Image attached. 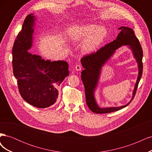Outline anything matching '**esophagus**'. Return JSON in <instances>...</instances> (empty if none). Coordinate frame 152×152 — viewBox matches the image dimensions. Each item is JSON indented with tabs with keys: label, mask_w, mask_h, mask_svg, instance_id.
I'll list each match as a JSON object with an SVG mask.
<instances>
[{
	"label": "esophagus",
	"mask_w": 152,
	"mask_h": 152,
	"mask_svg": "<svg viewBox=\"0 0 152 152\" xmlns=\"http://www.w3.org/2000/svg\"><path fill=\"white\" fill-rule=\"evenodd\" d=\"M75 70H76L77 71H80V70H82V66H81V65H77L75 66Z\"/></svg>",
	"instance_id": "obj_1"
}]
</instances>
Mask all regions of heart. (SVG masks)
<instances>
[{"mask_svg":"<svg viewBox=\"0 0 152 152\" xmlns=\"http://www.w3.org/2000/svg\"><path fill=\"white\" fill-rule=\"evenodd\" d=\"M107 34V28L103 26H96L93 24H84L73 26L69 35L74 42H82L86 39L82 48L85 51L90 53L99 46Z\"/></svg>","mask_w":152,"mask_h":152,"instance_id":"obj_1","label":"heart"}]
</instances>
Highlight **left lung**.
<instances>
[{
  "label": "left lung",
  "instance_id": "8db88e82",
  "mask_svg": "<svg viewBox=\"0 0 152 152\" xmlns=\"http://www.w3.org/2000/svg\"><path fill=\"white\" fill-rule=\"evenodd\" d=\"M121 32L115 40L104 47L100 48L96 53L86 55L82 58L81 63L84 70L81 72V79L85 87L86 101L89 109L95 113H108L122 109L129 104L134 99L138 84L142 73V50L139 40L136 37L134 32L131 28L121 26L118 28ZM129 45L139 65V72L137 83L133 91L132 99L127 105L118 107L100 108L96 103L94 98V90L97 86L100 69L105 63L111 57L115 50L122 45Z\"/></svg>",
  "mask_w": 152,
  "mask_h": 152
}]
</instances>
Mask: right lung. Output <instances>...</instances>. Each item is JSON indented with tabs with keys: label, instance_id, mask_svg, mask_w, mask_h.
Returning a JSON list of instances; mask_svg holds the SVG:
<instances>
[{
	"label": "right lung",
	"instance_id": "1",
	"mask_svg": "<svg viewBox=\"0 0 152 152\" xmlns=\"http://www.w3.org/2000/svg\"><path fill=\"white\" fill-rule=\"evenodd\" d=\"M35 16H27L12 48L13 73L20 93L26 102L37 108L53 105L58 96V87L69 75L65 61H45L28 50L33 42Z\"/></svg>",
	"mask_w": 152,
	"mask_h": 152
}]
</instances>
